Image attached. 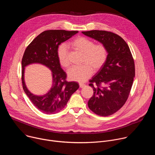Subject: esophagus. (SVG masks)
Segmentation results:
<instances>
[{"label":"esophagus","instance_id":"obj_1","mask_svg":"<svg viewBox=\"0 0 155 155\" xmlns=\"http://www.w3.org/2000/svg\"><path fill=\"white\" fill-rule=\"evenodd\" d=\"M79 85H80V87H81V88L84 87L86 86V84H85L82 83H79Z\"/></svg>","mask_w":155,"mask_h":155}]
</instances>
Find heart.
<instances>
[{
	"label": "heart",
	"mask_w": 155,
	"mask_h": 155,
	"mask_svg": "<svg viewBox=\"0 0 155 155\" xmlns=\"http://www.w3.org/2000/svg\"><path fill=\"white\" fill-rule=\"evenodd\" d=\"M69 45L74 50L83 54L81 66H74L68 71L69 79L83 82L89 78L94 71L100 70L105 64L108 58V51L103 44L94 42L84 37H78L74 39ZM57 56L62 67L68 68L71 64L68 48L62 43L58 47Z\"/></svg>",
	"instance_id": "heart-1"
}]
</instances>
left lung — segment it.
Here are the masks:
<instances>
[{"label":"left lung","instance_id":"obj_1","mask_svg":"<svg viewBox=\"0 0 155 155\" xmlns=\"http://www.w3.org/2000/svg\"><path fill=\"white\" fill-rule=\"evenodd\" d=\"M82 33L101 42L108 51L106 62L90 80L94 93L88 107L99 116L111 115L128 98L135 77L134 59L126 42L115 33L98 30Z\"/></svg>","mask_w":155,"mask_h":155}]
</instances>
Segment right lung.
I'll use <instances>...</instances> for the list:
<instances>
[{"instance_id":"add662e5","label":"right lung","mask_w":155,"mask_h":155,"mask_svg":"<svg viewBox=\"0 0 155 155\" xmlns=\"http://www.w3.org/2000/svg\"><path fill=\"white\" fill-rule=\"evenodd\" d=\"M78 32L65 30L45 31L36 37L25 51L21 61L23 90L34 106L43 114H53L60 112L72 94L78 89L77 82L66 81L67 75L61 68L57 56V49L60 44ZM32 63L42 64L52 71V87L45 95H35L26 87L24 69L27 65Z\"/></svg>"}]
</instances>
